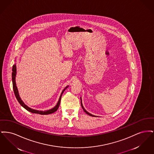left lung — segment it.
<instances>
[{
  "instance_id": "left-lung-1",
  "label": "left lung",
  "mask_w": 154,
  "mask_h": 154,
  "mask_svg": "<svg viewBox=\"0 0 154 154\" xmlns=\"http://www.w3.org/2000/svg\"><path fill=\"white\" fill-rule=\"evenodd\" d=\"M81 107H82V109H83V110H84V111L85 112H86L87 114H88V115H89V116H92V117H96V116H94V115H92L91 114H90V113H89L88 112H87L86 110H85L84 109V107H83V106H82V102H81Z\"/></svg>"
}]
</instances>
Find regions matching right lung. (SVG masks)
<instances>
[{
    "mask_svg": "<svg viewBox=\"0 0 154 154\" xmlns=\"http://www.w3.org/2000/svg\"><path fill=\"white\" fill-rule=\"evenodd\" d=\"M12 71H13V73H12V81H13V90H14V92L15 96L18 100V102L20 103V104L22 106V107L23 108H25V109L28 111H29V112H31L32 113H35V114H41V115H47V114H52L54 112H55L58 109L59 106V104H60V99H61V97H62V95L64 92V91L66 89V88L68 87H66V88H65L61 95L60 96V97H59V99L58 102L57 104L56 105V106H55L54 108H52V109H50L49 110H47V111H38V110H34V109H30L29 107H28L25 104V103L22 102V100L21 99L20 95H19V94H18V89L17 87L16 86V83H15V75H16V65H14L13 66V69H12Z\"/></svg>",
    "mask_w": 154,
    "mask_h": 154,
    "instance_id": "obj_1",
    "label": "right lung"
}]
</instances>
